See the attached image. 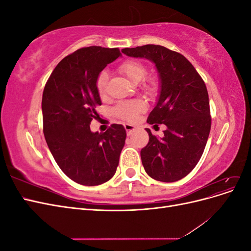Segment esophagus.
I'll return each mask as SVG.
<instances>
[{"mask_svg":"<svg viewBox=\"0 0 251 251\" xmlns=\"http://www.w3.org/2000/svg\"><path fill=\"white\" fill-rule=\"evenodd\" d=\"M124 126H125V128H126V134H127V135H131V133L135 130V126H134L133 125H131V124H125Z\"/></svg>","mask_w":251,"mask_h":251,"instance_id":"obj_1","label":"esophagus"}]
</instances>
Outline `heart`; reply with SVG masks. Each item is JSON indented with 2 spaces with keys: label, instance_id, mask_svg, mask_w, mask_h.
I'll return each instance as SVG.
<instances>
[{
  "label": "heart",
  "instance_id": "b5f03b06",
  "mask_svg": "<svg viewBox=\"0 0 251 251\" xmlns=\"http://www.w3.org/2000/svg\"><path fill=\"white\" fill-rule=\"evenodd\" d=\"M118 70L123 73L125 76L133 82L141 81L148 73L146 66H144L139 60L136 59H126L121 63L118 67ZM109 81V74L103 70L101 71L96 78V89L97 92L100 96H104L107 93V86ZM144 88L147 90H154L156 88V81L154 79H148ZM147 109V103L142 100H126L119 102L115 108L114 113L115 115L124 120H134L137 117L138 114L143 112Z\"/></svg>",
  "mask_w": 251,
  "mask_h": 251
}]
</instances>
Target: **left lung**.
<instances>
[{
	"label": "left lung",
	"mask_w": 251,
	"mask_h": 251,
	"mask_svg": "<svg viewBox=\"0 0 251 251\" xmlns=\"http://www.w3.org/2000/svg\"><path fill=\"white\" fill-rule=\"evenodd\" d=\"M127 56L153 62L160 79V95L150 113V125H165L164 136L149 133L141 161L151 178L178 181L199 162L210 132L211 117L205 82L187 58L160 45H144L121 50Z\"/></svg>",
	"instance_id": "obj_1"
}]
</instances>
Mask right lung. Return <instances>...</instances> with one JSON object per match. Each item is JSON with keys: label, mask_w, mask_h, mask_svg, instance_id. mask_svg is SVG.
<instances>
[{"label": "right lung", "mask_w": 251, "mask_h": 251, "mask_svg": "<svg viewBox=\"0 0 251 251\" xmlns=\"http://www.w3.org/2000/svg\"><path fill=\"white\" fill-rule=\"evenodd\" d=\"M118 48L91 46L64 57L44 88L43 131L59 169L74 182L94 186L109 181L119 162L126 133L113 124L104 133L91 132L101 105L96 78L119 57Z\"/></svg>", "instance_id": "obj_1"}]
</instances>
